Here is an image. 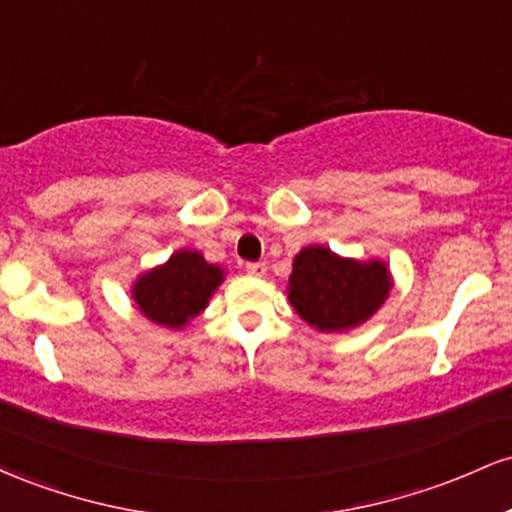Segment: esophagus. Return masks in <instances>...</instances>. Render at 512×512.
Here are the masks:
<instances>
[{"label":"esophagus","instance_id":"obj_1","mask_svg":"<svg viewBox=\"0 0 512 512\" xmlns=\"http://www.w3.org/2000/svg\"><path fill=\"white\" fill-rule=\"evenodd\" d=\"M245 269H248L250 276H260V279L267 274V264L264 262H250V264H245Z\"/></svg>","mask_w":512,"mask_h":512}]
</instances>
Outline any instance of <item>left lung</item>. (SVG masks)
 <instances>
[{
    "mask_svg": "<svg viewBox=\"0 0 512 512\" xmlns=\"http://www.w3.org/2000/svg\"><path fill=\"white\" fill-rule=\"evenodd\" d=\"M392 286L385 260H354L308 245L293 257L286 291L291 308L317 332H349L383 308Z\"/></svg>",
    "mask_w": 512,
    "mask_h": 512,
    "instance_id": "obj_1",
    "label": "left lung"
}]
</instances>
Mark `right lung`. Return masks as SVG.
<instances>
[{"mask_svg": "<svg viewBox=\"0 0 512 512\" xmlns=\"http://www.w3.org/2000/svg\"><path fill=\"white\" fill-rule=\"evenodd\" d=\"M226 279L221 264L204 260L199 250H175L163 264L134 279L132 301L139 313L166 330H182L207 308Z\"/></svg>", "mask_w": 512, "mask_h": 512, "instance_id": "add662e5", "label": "right lung"}]
</instances>
